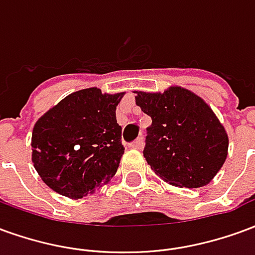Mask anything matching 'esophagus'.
Returning <instances> with one entry per match:
<instances>
[{
	"label": "esophagus",
	"mask_w": 255,
	"mask_h": 255,
	"mask_svg": "<svg viewBox=\"0 0 255 255\" xmlns=\"http://www.w3.org/2000/svg\"><path fill=\"white\" fill-rule=\"evenodd\" d=\"M132 149H136V150H140L142 147H143V139L142 138H138L135 142H132V143L129 144Z\"/></svg>",
	"instance_id": "esophagus-1"
}]
</instances>
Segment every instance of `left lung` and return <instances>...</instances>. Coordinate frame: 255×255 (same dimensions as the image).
Segmentation results:
<instances>
[{
    "mask_svg": "<svg viewBox=\"0 0 255 255\" xmlns=\"http://www.w3.org/2000/svg\"><path fill=\"white\" fill-rule=\"evenodd\" d=\"M151 117L143 155L157 176L175 187H203L228 155V133L205 101L180 86L164 93L133 91Z\"/></svg>",
    "mask_w": 255,
    "mask_h": 255,
    "instance_id": "left-lung-1",
    "label": "left lung"
}]
</instances>
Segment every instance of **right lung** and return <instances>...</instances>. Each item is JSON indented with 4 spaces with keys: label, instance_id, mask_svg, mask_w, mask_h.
Instances as JSON below:
<instances>
[{
    "label": "right lung",
    "instance_id": "add662e5",
    "mask_svg": "<svg viewBox=\"0 0 255 255\" xmlns=\"http://www.w3.org/2000/svg\"><path fill=\"white\" fill-rule=\"evenodd\" d=\"M126 93L75 91L38 119L31 160L43 183L71 199L94 194L117 172L124 154L116 108Z\"/></svg>",
    "mask_w": 255,
    "mask_h": 255
}]
</instances>
